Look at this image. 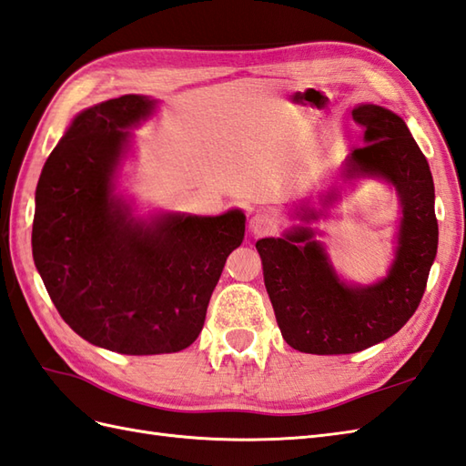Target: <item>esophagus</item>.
<instances>
[{
  "label": "esophagus",
  "instance_id": "34e87169",
  "mask_svg": "<svg viewBox=\"0 0 466 466\" xmlns=\"http://www.w3.org/2000/svg\"><path fill=\"white\" fill-rule=\"evenodd\" d=\"M276 230V220L274 216H269L266 212H258L256 216H252L250 220V232L254 236H266L269 232Z\"/></svg>",
  "mask_w": 466,
  "mask_h": 466
}]
</instances>
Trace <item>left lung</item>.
Returning <instances> with one entry per match:
<instances>
[{"label":"left lung","instance_id":"left-lung-1","mask_svg":"<svg viewBox=\"0 0 466 466\" xmlns=\"http://www.w3.org/2000/svg\"><path fill=\"white\" fill-rule=\"evenodd\" d=\"M353 121L365 128L367 145L351 150L343 175L383 177L397 188L403 207L397 258L380 284L355 288L339 282L309 228L256 242L279 331L304 353H355L391 338L419 308L437 256L435 184L405 121L377 105L357 106ZM333 198L331 192L328 202Z\"/></svg>","mask_w":466,"mask_h":466}]
</instances>
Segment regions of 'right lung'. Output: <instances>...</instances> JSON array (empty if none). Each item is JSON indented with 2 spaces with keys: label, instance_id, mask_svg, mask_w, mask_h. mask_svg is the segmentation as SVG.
Here are the masks:
<instances>
[{
  "label": "right lung",
  "instance_id": "add662e5",
  "mask_svg": "<svg viewBox=\"0 0 466 466\" xmlns=\"http://www.w3.org/2000/svg\"><path fill=\"white\" fill-rule=\"evenodd\" d=\"M153 111L140 95L75 116L41 170L31 246L47 294L83 339L125 355L187 350L202 331L212 291L244 214H168L135 220L113 197L128 133Z\"/></svg>",
  "mask_w": 466,
  "mask_h": 466
}]
</instances>
